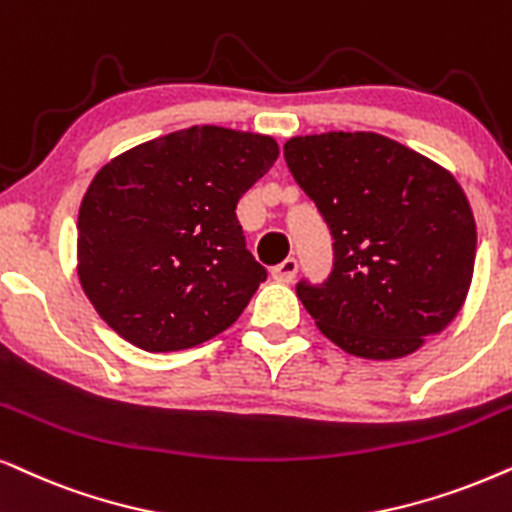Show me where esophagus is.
<instances>
[{
  "instance_id": "1",
  "label": "esophagus",
  "mask_w": 512,
  "mask_h": 512,
  "mask_svg": "<svg viewBox=\"0 0 512 512\" xmlns=\"http://www.w3.org/2000/svg\"><path fill=\"white\" fill-rule=\"evenodd\" d=\"M270 272L277 282H291L298 272V261L296 258H284V261L280 265H275Z\"/></svg>"
}]
</instances>
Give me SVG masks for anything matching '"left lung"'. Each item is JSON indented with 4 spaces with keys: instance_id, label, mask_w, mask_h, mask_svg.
I'll use <instances>...</instances> for the list:
<instances>
[{
    "instance_id": "8db88e82",
    "label": "left lung",
    "mask_w": 512,
    "mask_h": 512,
    "mask_svg": "<svg viewBox=\"0 0 512 512\" xmlns=\"http://www.w3.org/2000/svg\"><path fill=\"white\" fill-rule=\"evenodd\" d=\"M284 159L334 237V270L296 294L329 341L397 360L459 315L475 268L466 192L433 159L371 131L284 143Z\"/></svg>"
}]
</instances>
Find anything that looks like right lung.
<instances>
[{
	"mask_svg": "<svg viewBox=\"0 0 512 512\" xmlns=\"http://www.w3.org/2000/svg\"><path fill=\"white\" fill-rule=\"evenodd\" d=\"M275 138L190 126L110 159L77 218V275L96 313L148 353L235 324L268 272L237 202L275 164Z\"/></svg>",
	"mask_w": 512,
	"mask_h": 512,
	"instance_id": "add662e5",
	"label": "right lung"
}]
</instances>
